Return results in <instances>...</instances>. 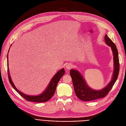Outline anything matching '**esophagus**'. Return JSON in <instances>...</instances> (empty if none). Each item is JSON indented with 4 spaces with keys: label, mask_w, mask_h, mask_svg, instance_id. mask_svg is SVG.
<instances>
[{
    "label": "esophagus",
    "mask_w": 126,
    "mask_h": 126,
    "mask_svg": "<svg viewBox=\"0 0 126 126\" xmlns=\"http://www.w3.org/2000/svg\"><path fill=\"white\" fill-rule=\"evenodd\" d=\"M72 67H73V66H72V64L71 63H67V64H66V68L68 70H70V69H71V68H72Z\"/></svg>",
    "instance_id": "esophagus-1"
}]
</instances>
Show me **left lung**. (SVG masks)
Returning <instances> with one entry per match:
<instances>
[{"instance_id":"1","label":"left lung","mask_w":126,"mask_h":126,"mask_svg":"<svg viewBox=\"0 0 126 126\" xmlns=\"http://www.w3.org/2000/svg\"><path fill=\"white\" fill-rule=\"evenodd\" d=\"M105 42L111 47L113 54L114 72L112 79L106 87L99 90H95L90 88L87 85L82 75L77 70L71 69L70 74L71 75L75 94L79 99L84 101H92L106 96L117 79L119 71V63L118 53L116 47L113 42L106 34L104 37Z\"/></svg>"}]
</instances>
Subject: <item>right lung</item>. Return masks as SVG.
Masks as SVG:
<instances>
[{
  "instance_id": "add662e5",
  "label": "right lung",
  "mask_w": 126,
  "mask_h": 126,
  "mask_svg": "<svg viewBox=\"0 0 126 126\" xmlns=\"http://www.w3.org/2000/svg\"><path fill=\"white\" fill-rule=\"evenodd\" d=\"M8 55H7V62H8L7 65H8V74L9 80L11 86L13 87V88L16 90L22 97H23L24 99H25L28 101H32V102H46L53 96V95L55 92V90H56L57 85L59 82V80L65 74V71H64V68H63L61 70H60L59 71H58L57 72V73L53 77V78L51 80V82H49L48 86L47 87V89L45 90V91L43 93L37 95H29L27 94H25L24 93H22L21 92L19 91V90L16 87V86H14V84L12 81L10 75V73H9V70L8 68Z\"/></svg>"
}]
</instances>
